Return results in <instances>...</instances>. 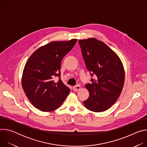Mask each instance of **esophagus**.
Masks as SVG:
<instances>
[{
  "mask_svg": "<svg viewBox=\"0 0 147 147\" xmlns=\"http://www.w3.org/2000/svg\"><path fill=\"white\" fill-rule=\"evenodd\" d=\"M73 91H78V90H80L81 89V87H80V86L77 85V86H74V87H73Z\"/></svg>",
  "mask_w": 147,
  "mask_h": 147,
  "instance_id": "34e87169",
  "label": "esophagus"
}]
</instances>
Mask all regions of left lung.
Returning a JSON list of instances; mask_svg holds the SVG:
<instances>
[{
    "label": "left lung",
    "mask_w": 147,
    "mask_h": 147,
    "mask_svg": "<svg viewBox=\"0 0 147 147\" xmlns=\"http://www.w3.org/2000/svg\"><path fill=\"white\" fill-rule=\"evenodd\" d=\"M79 45L91 83L86 84L88 98L84 101L86 108L95 112L110 108L119 98L124 83V70L117 55L103 42L95 38L80 39Z\"/></svg>",
    "instance_id": "8db88e82"
}]
</instances>
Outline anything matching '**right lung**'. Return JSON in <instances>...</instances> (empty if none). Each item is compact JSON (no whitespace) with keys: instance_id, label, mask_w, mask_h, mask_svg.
Listing matches in <instances>:
<instances>
[{"instance_id":"right-lung-1","label":"right lung","mask_w":147,"mask_h":147,"mask_svg":"<svg viewBox=\"0 0 147 147\" xmlns=\"http://www.w3.org/2000/svg\"><path fill=\"white\" fill-rule=\"evenodd\" d=\"M53 41L36 50L27 61L22 76L23 90L34 107L43 112L60 107L70 90L60 80L61 60L77 42ZM59 80L55 82V76Z\"/></svg>"}]
</instances>
